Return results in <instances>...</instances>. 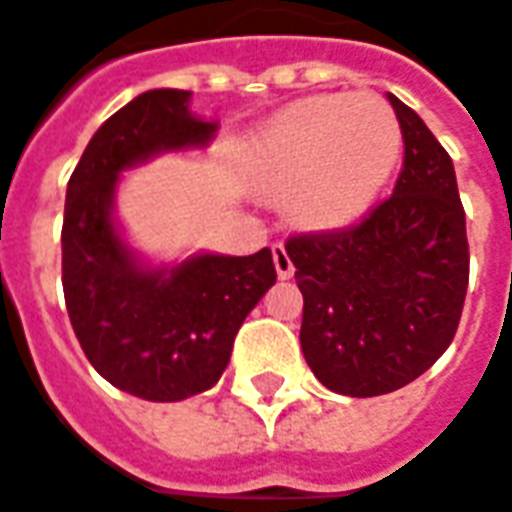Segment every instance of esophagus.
<instances>
[{"label": "esophagus", "instance_id": "obj_1", "mask_svg": "<svg viewBox=\"0 0 512 512\" xmlns=\"http://www.w3.org/2000/svg\"><path fill=\"white\" fill-rule=\"evenodd\" d=\"M273 265H276V276L279 279H291L294 276V262H291V256H288V250H285L282 242L273 244Z\"/></svg>", "mask_w": 512, "mask_h": 512}]
</instances>
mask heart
<instances>
[{
	"instance_id": "obj_1",
	"label": "heart",
	"mask_w": 512,
	"mask_h": 512,
	"mask_svg": "<svg viewBox=\"0 0 512 512\" xmlns=\"http://www.w3.org/2000/svg\"><path fill=\"white\" fill-rule=\"evenodd\" d=\"M400 152V120L374 91L296 100L256 138L265 181L291 190L288 210L311 230H337L363 216L392 178Z\"/></svg>"
}]
</instances>
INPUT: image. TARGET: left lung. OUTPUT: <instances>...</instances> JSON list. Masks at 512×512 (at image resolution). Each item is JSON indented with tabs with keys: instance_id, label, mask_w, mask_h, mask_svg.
I'll list each match as a JSON object with an SVG mask.
<instances>
[{
	"instance_id": "obj_1",
	"label": "left lung",
	"mask_w": 512,
	"mask_h": 512,
	"mask_svg": "<svg viewBox=\"0 0 512 512\" xmlns=\"http://www.w3.org/2000/svg\"><path fill=\"white\" fill-rule=\"evenodd\" d=\"M403 132L395 192L354 227L288 239L302 291L299 343L325 389L389 395L452 343L470 282L467 221L455 167L395 94Z\"/></svg>"
}]
</instances>
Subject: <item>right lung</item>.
<instances>
[{"label":"right lung","instance_id":"add662e5","mask_svg":"<svg viewBox=\"0 0 512 512\" xmlns=\"http://www.w3.org/2000/svg\"><path fill=\"white\" fill-rule=\"evenodd\" d=\"M216 129V120L192 115L190 91H143L94 132L65 190L71 328L100 377L155 403L213 389L244 317L276 282L270 247L253 256L195 253L155 268L120 233V172L161 152L204 149Z\"/></svg>","mask_w":512,"mask_h":512}]
</instances>
